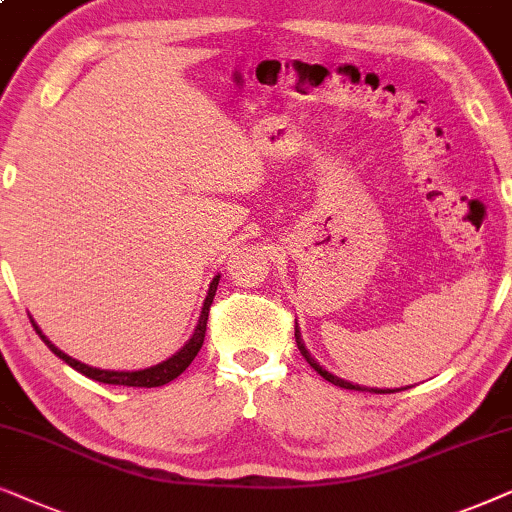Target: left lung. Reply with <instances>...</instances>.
<instances>
[{
	"mask_svg": "<svg viewBox=\"0 0 512 512\" xmlns=\"http://www.w3.org/2000/svg\"><path fill=\"white\" fill-rule=\"evenodd\" d=\"M295 339H297V349H299V353H302V356H304L306 363H309V365L313 367V370H316V372L320 374V377L330 381V384H335V386H342V388H353V391H370V393H398V391H405V388H367V386L353 384V381H346V379H342V377H337V374L327 372L325 367L320 365L318 360L311 356L309 349H306V346H304L302 332H299V327H297V325H295ZM407 388H410V386H407Z\"/></svg>",
	"mask_w": 512,
	"mask_h": 512,
	"instance_id": "8db88e82",
	"label": "left lung"
}]
</instances>
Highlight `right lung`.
Returning <instances> with one entry per match:
<instances>
[{"label": "right lung", "instance_id": "add662e5", "mask_svg": "<svg viewBox=\"0 0 512 512\" xmlns=\"http://www.w3.org/2000/svg\"><path fill=\"white\" fill-rule=\"evenodd\" d=\"M217 283H220V276H215L213 281H210V288H208V295L203 299V306H201V313H199V323H196L192 337L187 339V344L182 346L180 351L173 353V356L163 360L159 365H152V367H145V370H128V372H119V370H100V367H91L86 363H79V360H74L72 356H67L65 351H60L56 344L49 342V337L44 335L42 330H39V325L34 323V330H37V335L42 337V342L49 346V349L56 353L60 360H65L67 365L74 367V370L86 374L88 379H95V381H102V384H114V386H138V388H154V386H163L168 384V381H173L180 377L182 372L187 370L189 365H192V360L196 358V353L201 351L203 346V337H206V323H208V311H210V304H213L215 299V292H217Z\"/></svg>", "mask_w": 512, "mask_h": 512}]
</instances>
